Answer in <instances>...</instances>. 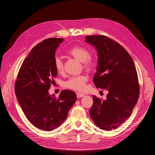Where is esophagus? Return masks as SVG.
I'll return each mask as SVG.
<instances>
[{"label":"esophagus","instance_id":"1","mask_svg":"<svg viewBox=\"0 0 155 155\" xmlns=\"http://www.w3.org/2000/svg\"><path fill=\"white\" fill-rule=\"evenodd\" d=\"M77 98H80V97H84V94H82V93H77Z\"/></svg>","mask_w":155,"mask_h":155}]
</instances>
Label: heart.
Segmentation results:
<instances>
[{"mask_svg": "<svg viewBox=\"0 0 155 155\" xmlns=\"http://www.w3.org/2000/svg\"><path fill=\"white\" fill-rule=\"evenodd\" d=\"M67 53L81 62H83L84 67L87 70L94 68L95 62L92 56L90 55V51L87 48L76 46L71 48ZM54 65L56 71L61 73L63 71V64L61 59L58 56H56L54 60ZM88 78L85 75H79L71 77L67 82H65L64 86L70 89L76 91H84L85 88V84Z\"/></svg>", "mask_w": 155, "mask_h": 155, "instance_id": "obj_1", "label": "heart"}]
</instances>
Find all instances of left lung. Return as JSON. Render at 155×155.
<instances>
[{
  "instance_id": "obj_1",
  "label": "left lung",
  "mask_w": 155,
  "mask_h": 155,
  "mask_svg": "<svg viewBox=\"0 0 155 155\" xmlns=\"http://www.w3.org/2000/svg\"><path fill=\"white\" fill-rule=\"evenodd\" d=\"M85 39L97 51L94 84L109 92L104 101L93 95L90 116L97 127L110 131L130 117L137 102L140 86L137 71L131 55L114 41L99 35L87 36Z\"/></svg>"
}]
</instances>
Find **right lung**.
Instances as JSON below:
<instances>
[{"label": "right lung", "mask_w": 155, "mask_h": 155, "mask_svg": "<svg viewBox=\"0 0 155 155\" xmlns=\"http://www.w3.org/2000/svg\"><path fill=\"white\" fill-rule=\"evenodd\" d=\"M63 38H49L32 49L24 60L15 83L18 102L30 123L46 131L59 127L77 101L70 90L62 91L56 98L48 90L57 76L54 60Z\"/></svg>", "instance_id": "add662e5"}]
</instances>
